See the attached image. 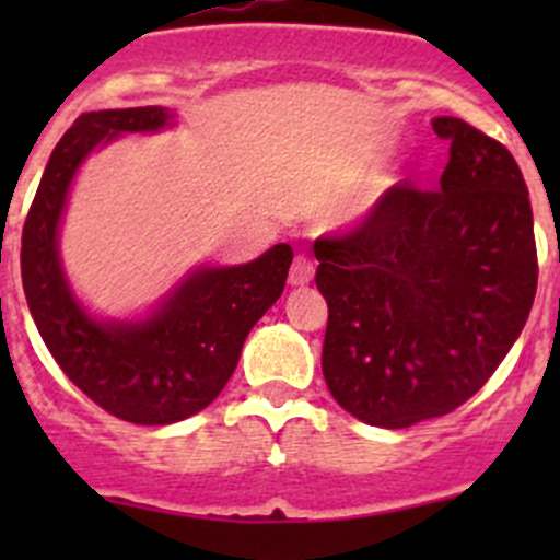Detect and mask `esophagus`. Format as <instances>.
<instances>
[{"label":"esophagus","mask_w":560,"mask_h":560,"mask_svg":"<svg viewBox=\"0 0 560 560\" xmlns=\"http://www.w3.org/2000/svg\"><path fill=\"white\" fill-rule=\"evenodd\" d=\"M312 279H314L312 257H306V254H298L295 262H292V268H290V284L303 287V284H308Z\"/></svg>","instance_id":"1"}]
</instances>
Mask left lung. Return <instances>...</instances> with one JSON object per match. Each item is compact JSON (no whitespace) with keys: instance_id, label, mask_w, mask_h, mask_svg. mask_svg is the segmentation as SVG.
Listing matches in <instances>:
<instances>
[{"instance_id":"obj_1","label":"left lung","mask_w":560,"mask_h":560,"mask_svg":"<svg viewBox=\"0 0 560 560\" xmlns=\"http://www.w3.org/2000/svg\"><path fill=\"white\" fill-rule=\"evenodd\" d=\"M439 189L389 186L354 228L314 241L327 301L322 374L376 428L455 411L493 376L536 295L528 186L499 140L455 116Z\"/></svg>"}]
</instances>
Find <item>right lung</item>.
<instances>
[{
  "label": "right lung",
  "instance_id": "right-lung-1",
  "mask_svg": "<svg viewBox=\"0 0 560 560\" xmlns=\"http://www.w3.org/2000/svg\"><path fill=\"white\" fill-rule=\"evenodd\" d=\"M171 124L160 105L92 110L56 143L21 235V279L45 347L78 389L135 425H171L206 409L233 376L257 319L284 292L292 246L254 262L200 268L143 322H97L72 298L56 233L67 189L97 143Z\"/></svg>",
  "mask_w": 560,
  "mask_h": 560
}]
</instances>
